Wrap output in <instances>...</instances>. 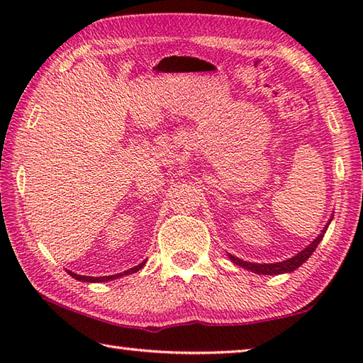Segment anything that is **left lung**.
Returning a JSON list of instances; mask_svg holds the SVG:
<instances>
[{
  "instance_id": "left-lung-1",
  "label": "left lung",
  "mask_w": 363,
  "mask_h": 363,
  "mask_svg": "<svg viewBox=\"0 0 363 363\" xmlns=\"http://www.w3.org/2000/svg\"><path fill=\"white\" fill-rule=\"evenodd\" d=\"M328 226H329V223L326 225L325 230H321V234L317 238H315V240L309 246H307V248H304L299 254H296L295 257H291L289 260L277 262V264H251V262H245L242 259L230 256V254H229V257H230V260L234 262L235 265L242 267L245 269H250V272L257 273V274H282V273H290V272H293V269H296L298 267L303 265L304 262L312 256V252L317 250V246L323 240V237H325V233H326Z\"/></svg>"
}]
</instances>
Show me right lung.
<instances>
[{
    "mask_svg": "<svg viewBox=\"0 0 363 363\" xmlns=\"http://www.w3.org/2000/svg\"><path fill=\"white\" fill-rule=\"evenodd\" d=\"M145 265V262H142V264H138L137 267L128 269V272L125 273H118V274H113V276H101V277H91V276H81V274H74L72 272H68V274H70L72 277H74V279L78 281H84V282H107V281H112V279H117V277L120 276H125V274H133L135 272H138L142 267Z\"/></svg>",
    "mask_w": 363,
    "mask_h": 363,
    "instance_id": "1",
    "label": "right lung"
}]
</instances>
